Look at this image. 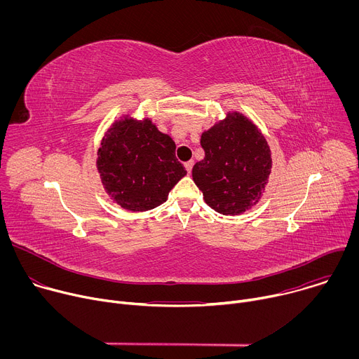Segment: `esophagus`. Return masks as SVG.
I'll return each mask as SVG.
<instances>
[{"instance_id": "1", "label": "esophagus", "mask_w": 359, "mask_h": 359, "mask_svg": "<svg viewBox=\"0 0 359 359\" xmlns=\"http://www.w3.org/2000/svg\"><path fill=\"white\" fill-rule=\"evenodd\" d=\"M193 165H194V162H193V161H189V162H186V163H184V168H186V170H187V173H189V175L191 173Z\"/></svg>"}]
</instances>
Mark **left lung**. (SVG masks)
I'll return each mask as SVG.
<instances>
[{
    "label": "left lung",
    "mask_w": 359,
    "mask_h": 359,
    "mask_svg": "<svg viewBox=\"0 0 359 359\" xmlns=\"http://www.w3.org/2000/svg\"><path fill=\"white\" fill-rule=\"evenodd\" d=\"M204 159L193 166L191 176L203 198L220 215L236 216L257 204L273 168L267 139L241 112L226 118L201 133Z\"/></svg>",
    "instance_id": "left-lung-1"
}]
</instances>
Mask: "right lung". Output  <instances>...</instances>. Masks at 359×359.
I'll use <instances>...</instances> for the list:
<instances>
[{"mask_svg":"<svg viewBox=\"0 0 359 359\" xmlns=\"http://www.w3.org/2000/svg\"><path fill=\"white\" fill-rule=\"evenodd\" d=\"M175 150L173 139L150 118L121 116L105 132L97 149L96 168L105 191L129 212L161 206L187 173Z\"/></svg>","mask_w":359,"mask_h":359,"instance_id":"right-lung-1","label":"right lung"}]
</instances>
